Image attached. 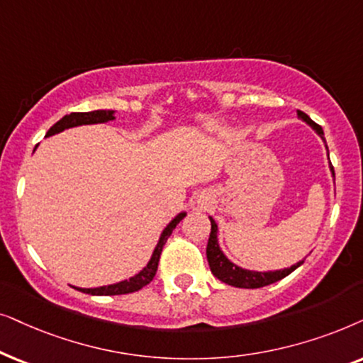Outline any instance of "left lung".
I'll list each match as a JSON object with an SVG mask.
<instances>
[{"mask_svg": "<svg viewBox=\"0 0 363 363\" xmlns=\"http://www.w3.org/2000/svg\"><path fill=\"white\" fill-rule=\"evenodd\" d=\"M298 118L302 121H306V123L311 125V128L315 131L318 136L322 138V141L325 143V138H323V131L322 128L318 125L317 123H313V121L308 118L306 113H302V111H297ZM327 147V144H325ZM328 152V149H327ZM330 171H332V176L335 179V172H333V167L330 164ZM211 219V235H209V242H207V249H206V254H207V262H209V267H211V272L216 275L217 279L220 280V282L224 284H229V286H234V287H239V289H259V287H264V286H270V284L277 282V280L287 277L289 274L294 272L297 267H301L303 264V260L301 262L291 265V267L287 269H280V270H269V272H255V270H247V269H242L239 267V265H235L234 262H230L229 259L225 257L224 252H222L220 247H219V240H217V224L216 220Z\"/></svg>", "mask_w": 363, "mask_h": 363, "instance_id": "1", "label": "left lung"}]
</instances>
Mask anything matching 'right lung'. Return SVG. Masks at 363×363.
<instances>
[{"instance_id": "add662e5", "label": "right lung", "mask_w": 363, "mask_h": 363, "mask_svg": "<svg viewBox=\"0 0 363 363\" xmlns=\"http://www.w3.org/2000/svg\"><path fill=\"white\" fill-rule=\"evenodd\" d=\"M113 119H114V111H106V109L91 111V113H71V114H66L65 118H61L55 125H51L50 131L46 133V138L65 131V129L76 128V125L108 123V121H113ZM184 217H186V212H181V214H177L171 222H169L166 229L162 230L161 238H159V242L156 245V249H154L151 260H149L146 267H144L139 274L134 275V277H131L129 280H123V282H118V284H111V286L94 287V289H81V287H74V289H77L79 292L91 294V296H123V294L136 292L144 286H147V284L154 279V275H156L159 257H161L164 244L167 242L169 235L172 234V230L176 229V225L184 219Z\"/></svg>"}]
</instances>
